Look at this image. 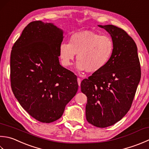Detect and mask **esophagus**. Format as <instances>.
<instances>
[{
  "label": "esophagus",
  "mask_w": 149,
  "mask_h": 149,
  "mask_svg": "<svg viewBox=\"0 0 149 149\" xmlns=\"http://www.w3.org/2000/svg\"><path fill=\"white\" fill-rule=\"evenodd\" d=\"M77 82H78L79 86H80V85H81V80L80 78H77Z\"/></svg>",
  "instance_id": "esophagus-1"
}]
</instances>
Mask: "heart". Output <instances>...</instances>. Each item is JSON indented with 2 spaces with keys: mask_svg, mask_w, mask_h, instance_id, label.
I'll use <instances>...</instances> for the list:
<instances>
[{
  "mask_svg": "<svg viewBox=\"0 0 149 149\" xmlns=\"http://www.w3.org/2000/svg\"><path fill=\"white\" fill-rule=\"evenodd\" d=\"M113 49V42L110 36L84 31L72 35L69 43L61 44L59 57L63 65L68 66L72 65L77 54V69L95 73L109 63Z\"/></svg>",
  "mask_w": 149,
  "mask_h": 149,
  "instance_id": "b5f03b06",
  "label": "heart"
}]
</instances>
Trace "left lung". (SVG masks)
Returning <instances> with one entry per match:
<instances>
[{"instance_id": "8db88e82", "label": "left lung", "mask_w": 149, "mask_h": 149, "mask_svg": "<svg viewBox=\"0 0 149 149\" xmlns=\"http://www.w3.org/2000/svg\"><path fill=\"white\" fill-rule=\"evenodd\" d=\"M109 33L114 49L109 63L81 83L87 97L86 118L105 128L120 121L130 110L141 79L138 48L125 31L113 25H98Z\"/></svg>"}]
</instances>
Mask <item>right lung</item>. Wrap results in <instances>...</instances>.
I'll list each match as a JSON object with an SVG mask.
<instances>
[{
  "mask_svg": "<svg viewBox=\"0 0 149 149\" xmlns=\"http://www.w3.org/2000/svg\"><path fill=\"white\" fill-rule=\"evenodd\" d=\"M63 31L40 20L28 24L12 47L10 79L15 97L42 123L59 119L76 94L77 76L60 65Z\"/></svg>",
  "mask_w": 149,
  "mask_h": 149,
  "instance_id": "right-lung-1",
  "label": "right lung"
}]
</instances>
